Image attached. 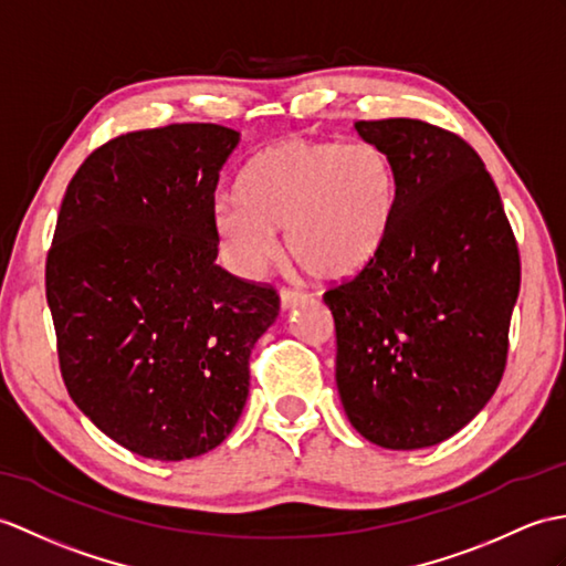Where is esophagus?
Returning a JSON list of instances; mask_svg holds the SVG:
<instances>
[{
    "mask_svg": "<svg viewBox=\"0 0 566 566\" xmlns=\"http://www.w3.org/2000/svg\"><path fill=\"white\" fill-rule=\"evenodd\" d=\"M280 301H282V308H294L301 306L308 301V294L301 292V289H292V286H284L280 292Z\"/></svg>",
    "mask_w": 566,
    "mask_h": 566,
    "instance_id": "34e87169",
    "label": "esophagus"
}]
</instances>
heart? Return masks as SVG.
<instances>
[{
    "instance_id": "obj_1",
    "label": "heart",
    "mask_w": 566,
    "mask_h": 566,
    "mask_svg": "<svg viewBox=\"0 0 566 566\" xmlns=\"http://www.w3.org/2000/svg\"><path fill=\"white\" fill-rule=\"evenodd\" d=\"M398 209V168L374 142L292 137L260 149L235 180L214 229L231 270L258 274L286 253L321 280H343L378 255Z\"/></svg>"
}]
</instances>
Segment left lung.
Returning <instances> with one entry per match:
<instances>
[{
    "instance_id": "1",
    "label": "left lung",
    "mask_w": 566,
    "mask_h": 566,
    "mask_svg": "<svg viewBox=\"0 0 566 566\" xmlns=\"http://www.w3.org/2000/svg\"><path fill=\"white\" fill-rule=\"evenodd\" d=\"M398 168V209L378 255L327 289L335 380L352 427L415 451L461 431L506 369L521 258L480 154L412 117L359 120Z\"/></svg>"
}]
</instances>
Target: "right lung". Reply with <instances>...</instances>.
Returning <instances> with one entry per match:
<instances>
[{
  "mask_svg": "<svg viewBox=\"0 0 566 566\" xmlns=\"http://www.w3.org/2000/svg\"><path fill=\"white\" fill-rule=\"evenodd\" d=\"M239 133L137 129L70 180L45 260L62 380L105 437L154 461L212 451L239 422L272 284L217 265L214 192Z\"/></svg>",
  "mask_w": 566,
  "mask_h": 566,
  "instance_id": "obj_1",
  "label": "right lung"
}]
</instances>
